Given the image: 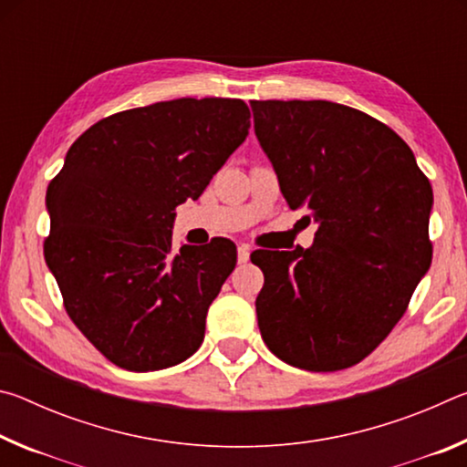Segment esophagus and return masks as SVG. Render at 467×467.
<instances>
[{"instance_id": "obj_1", "label": "esophagus", "mask_w": 467, "mask_h": 467, "mask_svg": "<svg viewBox=\"0 0 467 467\" xmlns=\"http://www.w3.org/2000/svg\"><path fill=\"white\" fill-rule=\"evenodd\" d=\"M236 255H239V262L241 264H244V262H249V255H251V247L247 243H241L239 247H236Z\"/></svg>"}]
</instances>
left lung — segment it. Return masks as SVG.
Listing matches in <instances>:
<instances>
[{"label":"left lung","instance_id":"1","mask_svg":"<svg viewBox=\"0 0 467 467\" xmlns=\"http://www.w3.org/2000/svg\"><path fill=\"white\" fill-rule=\"evenodd\" d=\"M255 136L282 195L317 223L313 247L257 251L265 346L331 373L389 336L431 267L432 187L391 128L329 100H251ZM270 253V251H267Z\"/></svg>","mask_w":467,"mask_h":467}]
</instances>
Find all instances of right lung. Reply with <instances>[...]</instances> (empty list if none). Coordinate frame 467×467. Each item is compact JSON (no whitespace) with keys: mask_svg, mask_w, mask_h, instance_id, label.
<instances>
[{"mask_svg":"<svg viewBox=\"0 0 467 467\" xmlns=\"http://www.w3.org/2000/svg\"><path fill=\"white\" fill-rule=\"evenodd\" d=\"M239 99H177L105 117L47 189L45 259L76 327L113 365H179L236 264L228 239L172 249L175 208L197 200L251 128Z\"/></svg>","mask_w":467,"mask_h":467,"instance_id":"1","label":"right lung"}]
</instances>
